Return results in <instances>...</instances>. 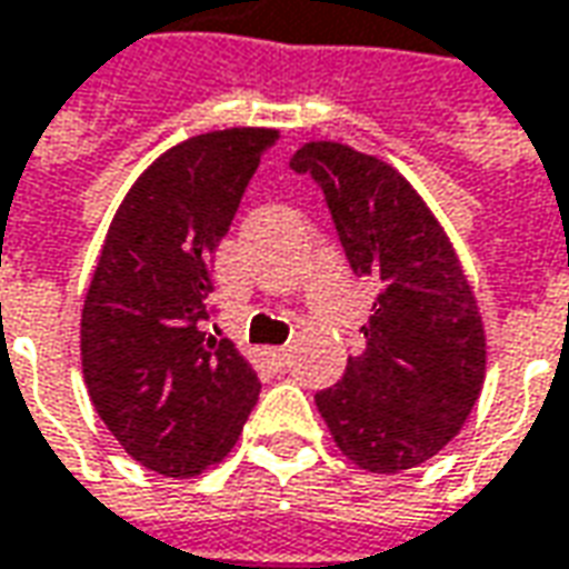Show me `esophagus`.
I'll return each mask as SVG.
<instances>
[{"mask_svg":"<svg viewBox=\"0 0 569 569\" xmlns=\"http://www.w3.org/2000/svg\"><path fill=\"white\" fill-rule=\"evenodd\" d=\"M266 357H269L276 366H284L288 363V357H291V350H288V347H269V350H266Z\"/></svg>","mask_w":569,"mask_h":569,"instance_id":"34e87169","label":"esophagus"}]
</instances>
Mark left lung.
<instances>
[{
	"instance_id": "1",
	"label": "left lung",
	"mask_w": 569,
	"mask_h": 569,
	"mask_svg": "<svg viewBox=\"0 0 569 569\" xmlns=\"http://www.w3.org/2000/svg\"><path fill=\"white\" fill-rule=\"evenodd\" d=\"M322 187L357 276L376 281L366 350L316 407L347 460L369 472L426 463L470 417L486 379V331L445 228L388 162L331 140L293 152Z\"/></svg>"
}]
</instances>
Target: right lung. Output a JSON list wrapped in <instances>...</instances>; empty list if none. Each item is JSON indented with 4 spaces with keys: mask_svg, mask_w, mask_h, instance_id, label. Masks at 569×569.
I'll list each match as a JSON object with an SVG mask.
<instances>
[{
    "mask_svg": "<svg viewBox=\"0 0 569 569\" xmlns=\"http://www.w3.org/2000/svg\"><path fill=\"white\" fill-rule=\"evenodd\" d=\"M272 128L197 133L143 171L99 253L80 366L99 419L147 470L200 476L234 448L259 398L253 366L209 335L212 253Z\"/></svg>",
    "mask_w": 569,
    "mask_h": 569,
    "instance_id": "add662e5",
    "label": "right lung"
}]
</instances>
